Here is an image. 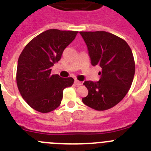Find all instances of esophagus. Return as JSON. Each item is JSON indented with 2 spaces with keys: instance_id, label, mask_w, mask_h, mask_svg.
<instances>
[{
  "instance_id": "esophagus-1",
  "label": "esophagus",
  "mask_w": 151,
  "mask_h": 151,
  "mask_svg": "<svg viewBox=\"0 0 151 151\" xmlns=\"http://www.w3.org/2000/svg\"><path fill=\"white\" fill-rule=\"evenodd\" d=\"M75 84L77 86H79L82 85V82H80V81H78V80H75Z\"/></svg>"
}]
</instances>
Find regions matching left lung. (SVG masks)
Returning a JSON list of instances; mask_svg holds the SVG:
<instances>
[{"label": "left lung", "mask_w": 151, "mask_h": 151, "mask_svg": "<svg viewBox=\"0 0 151 151\" xmlns=\"http://www.w3.org/2000/svg\"><path fill=\"white\" fill-rule=\"evenodd\" d=\"M79 33L87 45L91 65L102 69L99 82H84L88 93L82 102L97 111L111 109L124 98L133 82L135 63L131 49L124 40L108 32Z\"/></svg>", "instance_id": "left-lung-1"}]
</instances>
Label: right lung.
<instances>
[{"label":"right lung","instance_id":"1","mask_svg":"<svg viewBox=\"0 0 151 151\" xmlns=\"http://www.w3.org/2000/svg\"><path fill=\"white\" fill-rule=\"evenodd\" d=\"M78 31L50 29L29 41L18 59L17 84L23 99L34 110L48 113L61 104L63 90L73 86L72 77L51 75V67L61 59Z\"/></svg>","mask_w":151,"mask_h":151}]
</instances>
